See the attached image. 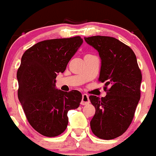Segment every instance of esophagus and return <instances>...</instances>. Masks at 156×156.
I'll list each match as a JSON object with an SVG mask.
<instances>
[{
    "mask_svg": "<svg viewBox=\"0 0 156 156\" xmlns=\"http://www.w3.org/2000/svg\"><path fill=\"white\" fill-rule=\"evenodd\" d=\"M90 102V100L89 98V95L87 94H83L82 95V101H81V105H87Z\"/></svg>",
    "mask_w": 156,
    "mask_h": 156,
    "instance_id": "esophagus-1",
    "label": "esophagus"
}]
</instances>
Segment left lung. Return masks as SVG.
Masks as SVG:
<instances>
[{"label":"left lung","mask_w":156,"mask_h":156,"mask_svg":"<svg viewBox=\"0 0 156 156\" xmlns=\"http://www.w3.org/2000/svg\"><path fill=\"white\" fill-rule=\"evenodd\" d=\"M98 51L101 60L98 81L107 95H90L95 113L90 121L92 133L102 140L122 135L130 127L140 98L142 73L136 57L128 45L113 37L84 38Z\"/></svg>","instance_id":"8db88e82"}]
</instances>
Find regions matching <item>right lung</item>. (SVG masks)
<instances>
[{
	"mask_svg": "<svg viewBox=\"0 0 156 156\" xmlns=\"http://www.w3.org/2000/svg\"><path fill=\"white\" fill-rule=\"evenodd\" d=\"M75 36L39 41L24 52L17 70L18 98L29 124L48 137L60 135L68 124L67 112L77 108L82 94L77 90L63 92L55 88L57 74L83 43Z\"/></svg>",
	"mask_w": 156,
	"mask_h": 156,
	"instance_id": "1",
	"label": "right lung"
}]
</instances>
